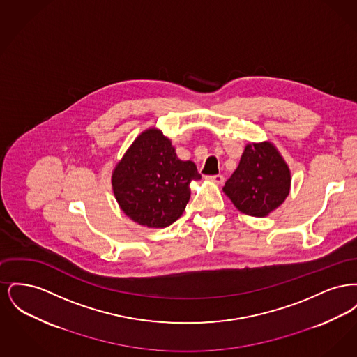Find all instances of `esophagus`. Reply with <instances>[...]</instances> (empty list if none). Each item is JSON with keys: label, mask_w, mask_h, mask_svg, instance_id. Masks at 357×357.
Instances as JSON below:
<instances>
[{"label": "esophagus", "mask_w": 357, "mask_h": 357, "mask_svg": "<svg viewBox=\"0 0 357 357\" xmlns=\"http://www.w3.org/2000/svg\"><path fill=\"white\" fill-rule=\"evenodd\" d=\"M206 179H207V181H211V182H214V183H217V185H222V183H223V181H225V178H223L222 175H211V176H206Z\"/></svg>", "instance_id": "obj_1"}]
</instances>
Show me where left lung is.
Instances as JSON below:
<instances>
[{"instance_id": "1", "label": "left lung", "mask_w": 357, "mask_h": 357, "mask_svg": "<svg viewBox=\"0 0 357 357\" xmlns=\"http://www.w3.org/2000/svg\"><path fill=\"white\" fill-rule=\"evenodd\" d=\"M289 166L272 142L248 143L237 170L223 192L242 214L265 218L285 202L290 192Z\"/></svg>"}]
</instances>
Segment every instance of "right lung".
Masks as SVG:
<instances>
[{
	"mask_svg": "<svg viewBox=\"0 0 357 357\" xmlns=\"http://www.w3.org/2000/svg\"><path fill=\"white\" fill-rule=\"evenodd\" d=\"M197 166L181 160L170 139L150 127L137 135L112 171V191L121 211L149 229H163L182 217Z\"/></svg>",
	"mask_w": 357,
	"mask_h": 357,
	"instance_id": "add662e5",
	"label": "right lung"
}]
</instances>
